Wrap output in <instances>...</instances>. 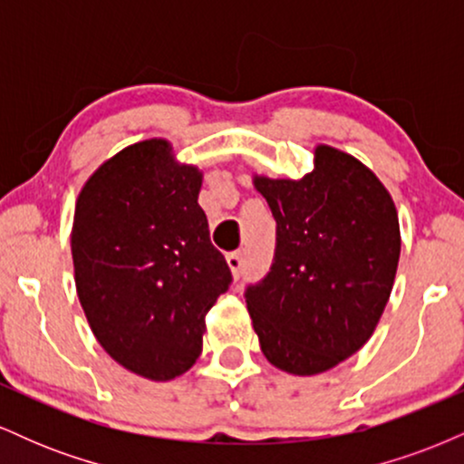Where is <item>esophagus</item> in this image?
<instances>
[{
    "label": "esophagus",
    "instance_id": "34e87169",
    "mask_svg": "<svg viewBox=\"0 0 464 464\" xmlns=\"http://www.w3.org/2000/svg\"><path fill=\"white\" fill-rule=\"evenodd\" d=\"M227 264L228 268H231V273L236 279H239V275H242V268H244V259H242V253H228L227 255Z\"/></svg>",
    "mask_w": 464,
    "mask_h": 464
}]
</instances>
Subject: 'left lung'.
<instances>
[{"label": "left lung", "instance_id": "left-lung-1", "mask_svg": "<svg viewBox=\"0 0 464 464\" xmlns=\"http://www.w3.org/2000/svg\"><path fill=\"white\" fill-rule=\"evenodd\" d=\"M276 220L270 273L246 307L266 360L318 375L360 351L395 284L401 233L395 202L372 169L318 143L299 180L253 177Z\"/></svg>", "mask_w": 464, "mask_h": 464}]
</instances>
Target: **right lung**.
Returning a JSON list of instances; mask_svg holds the SVG:
<instances>
[{
  "mask_svg": "<svg viewBox=\"0 0 464 464\" xmlns=\"http://www.w3.org/2000/svg\"><path fill=\"white\" fill-rule=\"evenodd\" d=\"M200 185L172 143L146 140L106 159L76 200L73 279L89 327L117 364L152 382L194 366L207 312L231 285Z\"/></svg>",
  "mask_w": 464,
  "mask_h": 464,
  "instance_id": "obj_1",
  "label": "right lung"
}]
</instances>
